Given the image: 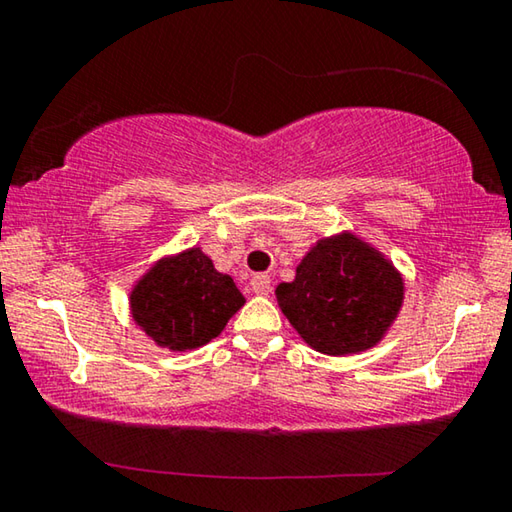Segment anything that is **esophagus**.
<instances>
[{
	"label": "esophagus",
	"mask_w": 512,
	"mask_h": 512,
	"mask_svg": "<svg viewBox=\"0 0 512 512\" xmlns=\"http://www.w3.org/2000/svg\"><path fill=\"white\" fill-rule=\"evenodd\" d=\"M250 289H253L257 296H268V293H271V277L264 273L255 275L253 280H250Z\"/></svg>",
	"instance_id": "1"
}]
</instances>
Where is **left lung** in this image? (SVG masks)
Listing matches in <instances>:
<instances>
[{
  "instance_id": "left-lung-1",
  "label": "left lung",
  "mask_w": 512,
  "mask_h": 512,
  "mask_svg": "<svg viewBox=\"0 0 512 512\" xmlns=\"http://www.w3.org/2000/svg\"><path fill=\"white\" fill-rule=\"evenodd\" d=\"M277 305L316 352L357 354L384 339L400 314L404 282L388 259L359 237L316 241L296 280L275 289Z\"/></svg>"
}]
</instances>
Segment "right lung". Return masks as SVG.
<instances>
[{"instance_id":"right-lung-1","label":"right lung","mask_w":512,"mask_h":512,"mask_svg":"<svg viewBox=\"0 0 512 512\" xmlns=\"http://www.w3.org/2000/svg\"><path fill=\"white\" fill-rule=\"evenodd\" d=\"M244 302L232 277L216 271L201 248L160 259L131 291L135 323L173 352L210 343Z\"/></svg>"}]
</instances>
